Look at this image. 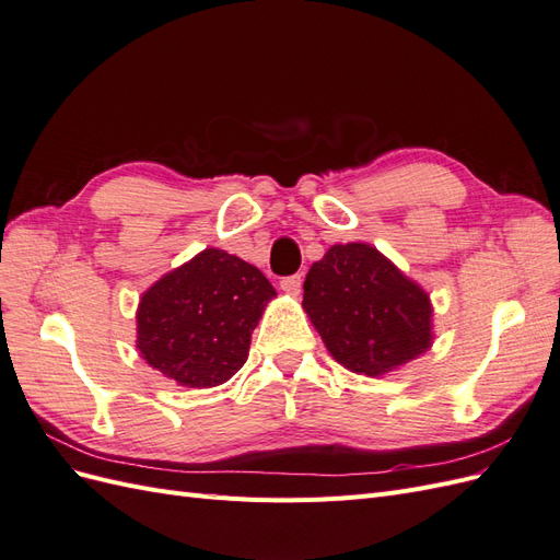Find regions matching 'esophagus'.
<instances>
[{
	"label": "esophagus",
	"instance_id": "obj_1",
	"mask_svg": "<svg viewBox=\"0 0 560 560\" xmlns=\"http://www.w3.org/2000/svg\"><path fill=\"white\" fill-rule=\"evenodd\" d=\"M301 284H303L301 276H290V278H282L280 280V290L287 292L290 296H299L301 294Z\"/></svg>",
	"mask_w": 560,
	"mask_h": 560
}]
</instances>
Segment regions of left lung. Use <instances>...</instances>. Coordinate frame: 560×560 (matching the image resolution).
Returning a JSON list of instances; mask_svg holds the SVG:
<instances>
[{"instance_id": "left-lung-1", "label": "left lung", "mask_w": 560, "mask_h": 560, "mask_svg": "<svg viewBox=\"0 0 560 560\" xmlns=\"http://www.w3.org/2000/svg\"><path fill=\"white\" fill-rule=\"evenodd\" d=\"M303 311L331 358L378 378L432 348V301L374 245H331L303 282Z\"/></svg>"}]
</instances>
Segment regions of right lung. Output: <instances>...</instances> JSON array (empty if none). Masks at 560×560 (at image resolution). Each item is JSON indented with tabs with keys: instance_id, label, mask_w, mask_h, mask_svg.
<instances>
[{
	"instance_id": "right-lung-1",
	"label": "right lung",
	"mask_w": 560,
	"mask_h": 560,
	"mask_svg": "<svg viewBox=\"0 0 560 560\" xmlns=\"http://www.w3.org/2000/svg\"><path fill=\"white\" fill-rule=\"evenodd\" d=\"M276 296L257 266L206 247L142 294L135 346L182 387L222 385L245 364L252 331Z\"/></svg>"
}]
</instances>
